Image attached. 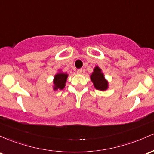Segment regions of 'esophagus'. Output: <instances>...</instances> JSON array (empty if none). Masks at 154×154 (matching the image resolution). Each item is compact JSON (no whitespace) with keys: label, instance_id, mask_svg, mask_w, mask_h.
Masks as SVG:
<instances>
[{"label":"esophagus","instance_id":"obj_1","mask_svg":"<svg viewBox=\"0 0 154 154\" xmlns=\"http://www.w3.org/2000/svg\"><path fill=\"white\" fill-rule=\"evenodd\" d=\"M82 71H83L82 69H78V70H77V73L78 74H82Z\"/></svg>","mask_w":154,"mask_h":154}]
</instances>
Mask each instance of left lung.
<instances>
[{
  "instance_id": "obj_1",
  "label": "left lung",
  "mask_w": 154,
  "mask_h": 154,
  "mask_svg": "<svg viewBox=\"0 0 154 154\" xmlns=\"http://www.w3.org/2000/svg\"><path fill=\"white\" fill-rule=\"evenodd\" d=\"M91 82L94 88L100 91H105L108 89V82L105 78L104 73L98 66H96L90 75Z\"/></svg>"
}]
</instances>
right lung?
Returning <instances> with one entry per match:
<instances>
[{
	"instance_id": "add662e5",
	"label": "right lung",
	"mask_w": 154,
	"mask_h": 154,
	"mask_svg": "<svg viewBox=\"0 0 154 154\" xmlns=\"http://www.w3.org/2000/svg\"><path fill=\"white\" fill-rule=\"evenodd\" d=\"M68 77V73L63 72L62 70H59L57 73H56V75H54V79H53V90H63L64 88H65V84H66Z\"/></svg>"
}]
</instances>
